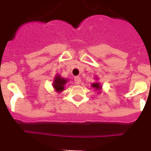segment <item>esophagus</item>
Segmentation results:
<instances>
[{
  "label": "esophagus",
  "instance_id": "1",
  "mask_svg": "<svg viewBox=\"0 0 151 151\" xmlns=\"http://www.w3.org/2000/svg\"><path fill=\"white\" fill-rule=\"evenodd\" d=\"M81 82V79L80 77H75V78H74V83H75L76 84H80Z\"/></svg>",
  "mask_w": 151,
  "mask_h": 151
}]
</instances>
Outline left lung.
I'll list each match as a JSON object with an SVG mask.
<instances>
[{
	"mask_svg": "<svg viewBox=\"0 0 151 151\" xmlns=\"http://www.w3.org/2000/svg\"><path fill=\"white\" fill-rule=\"evenodd\" d=\"M98 78H96V79L95 80H97ZM91 87H93V88H94L95 91H98V93H101V90H102V86H101V83L100 82H95V83H93L92 84H91Z\"/></svg>",
	"mask_w": 151,
	"mask_h": 151,
	"instance_id": "left-lung-1",
	"label": "left lung"
}]
</instances>
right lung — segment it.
I'll list each match as a JSON object with an SVG mask.
<instances>
[{"label":"right lung","mask_w":151,"mask_h":151,"mask_svg":"<svg viewBox=\"0 0 151 151\" xmlns=\"http://www.w3.org/2000/svg\"><path fill=\"white\" fill-rule=\"evenodd\" d=\"M68 81V79L64 78H62L60 74H56L54 77V81H53V87H54V91L58 92V93H60L64 90V86Z\"/></svg>","instance_id":"add662e5"}]
</instances>
